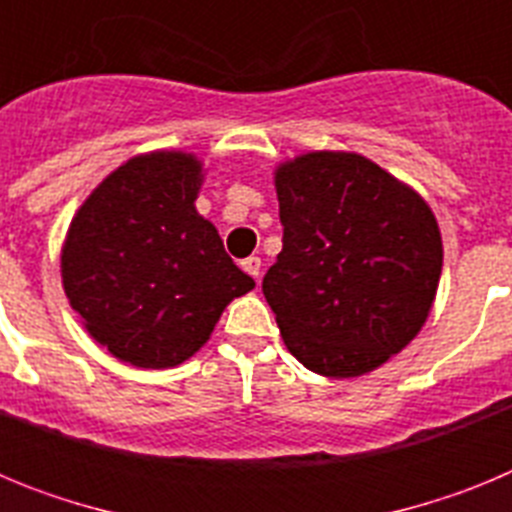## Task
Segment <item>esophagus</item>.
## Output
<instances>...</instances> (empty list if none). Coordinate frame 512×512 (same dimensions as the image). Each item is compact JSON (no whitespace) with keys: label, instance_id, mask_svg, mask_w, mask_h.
I'll use <instances>...</instances> for the list:
<instances>
[{"label":"esophagus","instance_id":"obj_1","mask_svg":"<svg viewBox=\"0 0 512 512\" xmlns=\"http://www.w3.org/2000/svg\"><path fill=\"white\" fill-rule=\"evenodd\" d=\"M241 266H243V271H246V274H251V277L259 282V277H261V259H259V256H248V259L241 261Z\"/></svg>","mask_w":512,"mask_h":512}]
</instances>
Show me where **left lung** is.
<instances>
[{"instance_id": "left-lung-1", "label": "left lung", "mask_w": 512, "mask_h": 512, "mask_svg": "<svg viewBox=\"0 0 512 512\" xmlns=\"http://www.w3.org/2000/svg\"><path fill=\"white\" fill-rule=\"evenodd\" d=\"M282 253L264 295L300 364L359 377L423 328L443 248L431 207L369 158L307 153L277 171Z\"/></svg>"}]
</instances>
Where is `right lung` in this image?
Returning a JSON list of instances; mask_svg holds the SVG:
<instances>
[{"label":"right lung","instance_id":"right-lung-1","mask_svg":"<svg viewBox=\"0 0 512 512\" xmlns=\"http://www.w3.org/2000/svg\"><path fill=\"white\" fill-rule=\"evenodd\" d=\"M200 161L148 153L110 174L76 212L63 289L89 336L143 369L182 364L233 297L253 289L197 215Z\"/></svg>","mask_w":512,"mask_h":512}]
</instances>
